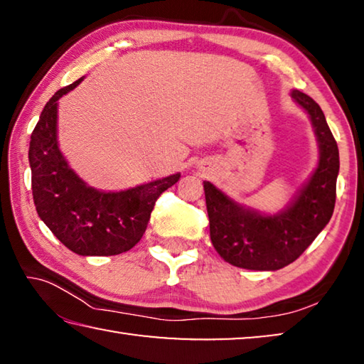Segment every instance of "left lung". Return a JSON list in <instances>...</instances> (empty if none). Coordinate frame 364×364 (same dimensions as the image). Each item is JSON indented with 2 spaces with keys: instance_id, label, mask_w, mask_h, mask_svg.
<instances>
[{
  "instance_id": "left-lung-1",
  "label": "left lung",
  "mask_w": 364,
  "mask_h": 364,
  "mask_svg": "<svg viewBox=\"0 0 364 364\" xmlns=\"http://www.w3.org/2000/svg\"><path fill=\"white\" fill-rule=\"evenodd\" d=\"M291 96L310 115L319 146V162L310 180L284 210L264 215L239 205L204 181L205 204L215 250L234 267L274 271L304 254L329 223L336 205L338 147L321 107L301 91Z\"/></svg>"
}]
</instances>
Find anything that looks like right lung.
Returning <instances> with one entry per match:
<instances>
[{
  "instance_id": "obj_1",
  "label": "right lung",
  "mask_w": 364,
  "mask_h": 364,
  "mask_svg": "<svg viewBox=\"0 0 364 364\" xmlns=\"http://www.w3.org/2000/svg\"><path fill=\"white\" fill-rule=\"evenodd\" d=\"M83 78L60 88L46 102L30 139L28 162L38 217L67 249L78 255H119L139 242L159 196L180 173L141 186L104 193L73 171L58 146V101Z\"/></svg>"
}]
</instances>
